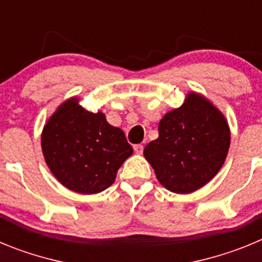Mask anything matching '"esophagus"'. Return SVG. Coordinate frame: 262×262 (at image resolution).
I'll use <instances>...</instances> for the list:
<instances>
[{
  "mask_svg": "<svg viewBox=\"0 0 262 262\" xmlns=\"http://www.w3.org/2000/svg\"><path fill=\"white\" fill-rule=\"evenodd\" d=\"M143 149H144V147H143L142 144H135V145H134V151H135L138 155H142L143 154Z\"/></svg>",
  "mask_w": 262,
  "mask_h": 262,
  "instance_id": "esophagus-1",
  "label": "esophagus"
}]
</instances>
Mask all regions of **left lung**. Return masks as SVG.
Here are the masks:
<instances>
[{
  "instance_id": "left-lung-1",
  "label": "left lung",
  "mask_w": 262,
  "mask_h": 262,
  "mask_svg": "<svg viewBox=\"0 0 262 262\" xmlns=\"http://www.w3.org/2000/svg\"><path fill=\"white\" fill-rule=\"evenodd\" d=\"M230 143L223 113L205 96L189 92L180 107L160 120L159 138L148 143L143 154L165 189L190 194L221 170Z\"/></svg>"
}]
</instances>
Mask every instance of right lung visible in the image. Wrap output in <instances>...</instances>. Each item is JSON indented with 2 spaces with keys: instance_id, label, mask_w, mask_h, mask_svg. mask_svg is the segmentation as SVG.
Wrapping results in <instances>:
<instances>
[{
  "instance_id": "1",
  "label": "right lung",
  "mask_w": 262,
  "mask_h": 262,
  "mask_svg": "<svg viewBox=\"0 0 262 262\" xmlns=\"http://www.w3.org/2000/svg\"><path fill=\"white\" fill-rule=\"evenodd\" d=\"M72 97L48 118L41 152L57 181L80 194H97L114 184L118 169L133 155L124 133L102 111L90 113Z\"/></svg>"
}]
</instances>
